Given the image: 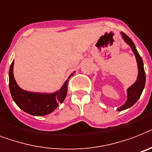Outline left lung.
I'll list each match as a JSON object with an SVG mask.
<instances>
[{
  "mask_svg": "<svg viewBox=\"0 0 152 152\" xmlns=\"http://www.w3.org/2000/svg\"><path fill=\"white\" fill-rule=\"evenodd\" d=\"M120 34H121V36H122L124 41L130 46L133 53H134L137 63L138 75H137L136 81L130 87L127 88V96H126L127 99H126V102L122 106H120V107L117 109L118 111H122V110H126V109L131 107V106H134L136 103V102L139 99V98H140L141 93H142L143 90L145 88V80H146L143 61L141 56L139 55L137 50L134 43L132 40L129 38L128 36H126V34L124 33V32H120Z\"/></svg>",
  "mask_w": 152,
  "mask_h": 152,
  "instance_id": "left-lung-1",
  "label": "left lung"
}]
</instances>
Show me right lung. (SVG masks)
I'll return each mask as SVG.
<instances>
[{"instance_id": "obj_1", "label": "right lung", "mask_w": 152, "mask_h": 152, "mask_svg": "<svg viewBox=\"0 0 152 152\" xmlns=\"http://www.w3.org/2000/svg\"><path fill=\"white\" fill-rule=\"evenodd\" d=\"M14 61L9 69V88L14 102L24 112L40 116L51 113L58 107L59 104L64 101L67 93V84L69 78L75 72L71 74L62 87L58 91L53 93L32 92L22 89L16 83L13 74Z\"/></svg>"}]
</instances>
